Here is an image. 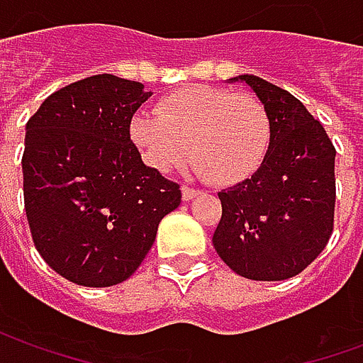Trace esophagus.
Returning <instances> with one entry per match:
<instances>
[{
	"mask_svg": "<svg viewBox=\"0 0 363 363\" xmlns=\"http://www.w3.org/2000/svg\"><path fill=\"white\" fill-rule=\"evenodd\" d=\"M182 200H192L194 196H198L196 189H190V186H182Z\"/></svg>",
	"mask_w": 363,
	"mask_h": 363,
	"instance_id": "obj_1",
	"label": "esophagus"
}]
</instances>
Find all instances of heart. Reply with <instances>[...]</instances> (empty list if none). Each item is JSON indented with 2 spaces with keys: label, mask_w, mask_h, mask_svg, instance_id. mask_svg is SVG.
I'll return each mask as SVG.
<instances>
[{
  "label": "heart",
  "mask_w": 363,
  "mask_h": 363,
  "mask_svg": "<svg viewBox=\"0 0 363 363\" xmlns=\"http://www.w3.org/2000/svg\"><path fill=\"white\" fill-rule=\"evenodd\" d=\"M130 140L153 171L167 173L190 155L194 173L233 186L264 163L272 116L259 96L192 85L163 96L155 112H138Z\"/></svg>",
  "instance_id": "heart-1"
}]
</instances>
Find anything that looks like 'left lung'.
I'll return each instance as SVG.
<instances>
[{"label": "left lung", "mask_w": 363, "mask_h": 363, "mask_svg": "<svg viewBox=\"0 0 363 363\" xmlns=\"http://www.w3.org/2000/svg\"><path fill=\"white\" fill-rule=\"evenodd\" d=\"M272 116V143L251 179L218 192L213 247L249 280H288L327 247L335 229L336 150L325 128L288 91L241 75Z\"/></svg>", "instance_id": "obj_1"}]
</instances>
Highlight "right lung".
Listing matches in <instances>:
<instances>
[{
  "label": "right lung",
  "mask_w": 363,
  "mask_h": 363,
  "mask_svg": "<svg viewBox=\"0 0 363 363\" xmlns=\"http://www.w3.org/2000/svg\"><path fill=\"white\" fill-rule=\"evenodd\" d=\"M151 93L101 74L52 93L28 118L23 194L36 251L66 280L108 288L150 252L181 186L143 165L130 122Z\"/></svg>",
  "instance_id": "1"
}]
</instances>
